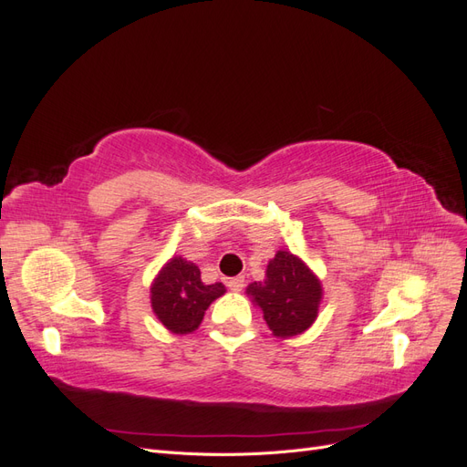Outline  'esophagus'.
<instances>
[{
	"label": "esophagus",
	"mask_w": 467,
	"mask_h": 467,
	"mask_svg": "<svg viewBox=\"0 0 467 467\" xmlns=\"http://www.w3.org/2000/svg\"><path fill=\"white\" fill-rule=\"evenodd\" d=\"M245 286V276H234L228 280V288L234 292H242Z\"/></svg>",
	"instance_id": "34e87169"
}]
</instances>
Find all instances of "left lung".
Returning a JSON list of instances; mask_svg holds the SVG:
<instances>
[{
    "instance_id": "obj_1",
    "label": "left lung",
    "mask_w": 467,
    "mask_h": 467,
    "mask_svg": "<svg viewBox=\"0 0 467 467\" xmlns=\"http://www.w3.org/2000/svg\"><path fill=\"white\" fill-rule=\"evenodd\" d=\"M245 292L276 338L307 331L316 323L323 302L319 276L288 249H278L266 265L265 280L251 282Z\"/></svg>"
}]
</instances>
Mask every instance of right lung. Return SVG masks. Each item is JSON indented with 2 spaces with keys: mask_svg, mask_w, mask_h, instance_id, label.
I'll return each mask as SVG.
<instances>
[{
  "mask_svg": "<svg viewBox=\"0 0 467 467\" xmlns=\"http://www.w3.org/2000/svg\"><path fill=\"white\" fill-rule=\"evenodd\" d=\"M225 294L222 282L204 285L201 268L175 255L169 259L150 286V302L155 317L173 335H189L199 329L210 304Z\"/></svg>",
  "mask_w": 467,
  "mask_h": 467,
  "instance_id": "obj_1",
  "label": "right lung"
}]
</instances>
